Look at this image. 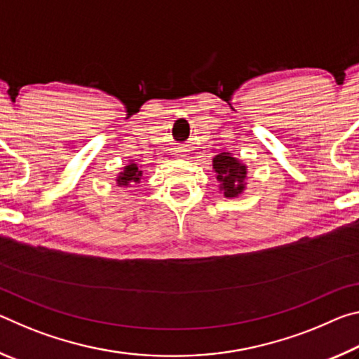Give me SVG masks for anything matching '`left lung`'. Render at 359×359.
Returning a JSON list of instances; mask_svg holds the SVG:
<instances>
[{"label":"left lung","instance_id":"left-lung-1","mask_svg":"<svg viewBox=\"0 0 359 359\" xmlns=\"http://www.w3.org/2000/svg\"><path fill=\"white\" fill-rule=\"evenodd\" d=\"M217 180L220 182V191L226 198H238L245 190L247 166L234 158L229 151L218 154L212 161Z\"/></svg>","mask_w":359,"mask_h":359}]
</instances>
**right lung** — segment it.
I'll list each match as a JSON object with an SVG mask.
<instances>
[{
    "label": "right lung",
    "mask_w": 359,
    "mask_h": 359,
    "mask_svg": "<svg viewBox=\"0 0 359 359\" xmlns=\"http://www.w3.org/2000/svg\"><path fill=\"white\" fill-rule=\"evenodd\" d=\"M142 177V171L137 168L135 163H130L123 168V171L118 174L117 177V185L118 187H128L131 184H139Z\"/></svg>",
    "instance_id": "add662e5"
}]
</instances>
